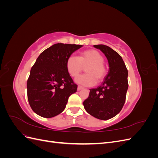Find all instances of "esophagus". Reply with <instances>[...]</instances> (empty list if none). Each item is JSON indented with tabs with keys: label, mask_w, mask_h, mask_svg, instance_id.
<instances>
[{
	"label": "esophagus",
	"mask_w": 158,
	"mask_h": 158,
	"mask_svg": "<svg viewBox=\"0 0 158 158\" xmlns=\"http://www.w3.org/2000/svg\"><path fill=\"white\" fill-rule=\"evenodd\" d=\"M83 88H84L82 86H81V85H78V90H80V89H82Z\"/></svg>",
	"instance_id": "1"
}]
</instances>
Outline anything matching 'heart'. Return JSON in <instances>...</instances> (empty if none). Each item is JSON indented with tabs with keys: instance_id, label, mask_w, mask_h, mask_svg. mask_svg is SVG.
Instances as JSON below:
<instances>
[{
	"instance_id": "heart-1",
	"label": "heart",
	"mask_w": 158,
	"mask_h": 158,
	"mask_svg": "<svg viewBox=\"0 0 158 158\" xmlns=\"http://www.w3.org/2000/svg\"><path fill=\"white\" fill-rule=\"evenodd\" d=\"M103 55L95 49H88L81 52L78 56H70L66 63V69L69 74L76 78L84 69L86 74L76 78V82L85 86H92L98 82H101L106 78L107 73L104 64Z\"/></svg>"
}]
</instances>
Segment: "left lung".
Returning <instances> with one entry per match:
<instances>
[{
  "label": "left lung",
  "mask_w": 158,
  "mask_h": 158,
  "mask_svg": "<svg viewBox=\"0 0 158 158\" xmlns=\"http://www.w3.org/2000/svg\"><path fill=\"white\" fill-rule=\"evenodd\" d=\"M108 60L109 70L102 85L90 89L84 107L93 117L107 120L121 111L125 104L128 87V70L122 57L116 51L104 45H95Z\"/></svg>",
  "instance_id": "1"
}]
</instances>
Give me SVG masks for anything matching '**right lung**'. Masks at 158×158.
Masks as SVG:
<instances>
[{"label":"right lung","mask_w":158,"mask_h":158,"mask_svg":"<svg viewBox=\"0 0 158 158\" xmlns=\"http://www.w3.org/2000/svg\"><path fill=\"white\" fill-rule=\"evenodd\" d=\"M82 45L56 44L43 51L30 70L27 99L38 115L51 118L64 111L70 95L77 90L66 69L67 59Z\"/></svg>","instance_id":"add662e5"}]
</instances>
